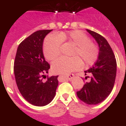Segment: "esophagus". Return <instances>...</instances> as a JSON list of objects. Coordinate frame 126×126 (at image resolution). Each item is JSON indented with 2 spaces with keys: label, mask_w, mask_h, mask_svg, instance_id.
I'll return each mask as SVG.
<instances>
[{
  "label": "esophagus",
  "mask_w": 126,
  "mask_h": 126,
  "mask_svg": "<svg viewBox=\"0 0 126 126\" xmlns=\"http://www.w3.org/2000/svg\"><path fill=\"white\" fill-rule=\"evenodd\" d=\"M74 77V74H69V75H66V76L65 77V78H66V79L68 80H70Z\"/></svg>",
  "instance_id": "1"
}]
</instances>
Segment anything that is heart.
<instances>
[{
  "label": "heart",
  "instance_id": "heart-1",
  "mask_svg": "<svg viewBox=\"0 0 126 126\" xmlns=\"http://www.w3.org/2000/svg\"><path fill=\"white\" fill-rule=\"evenodd\" d=\"M62 42L74 46L71 52V58L60 57L52 62V71L55 74H68L72 71L82 66V62L85 66L94 64L99 56L97 45L91 42L85 33L79 30H72L48 35L43 44V52L45 58L52 61L60 54Z\"/></svg>",
  "mask_w": 126,
  "mask_h": 126
}]
</instances>
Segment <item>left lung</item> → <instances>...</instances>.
<instances>
[{
    "mask_svg": "<svg viewBox=\"0 0 126 126\" xmlns=\"http://www.w3.org/2000/svg\"><path fill=\"white\" fill-rule=\"evenodd\" d=\"M94 38L99 48L98 58L93 67L85 71L89 73L90 81L86 82L77 95L87 105H96L102 102L113 89L117 72V62L114 53L107 40L95 32L87 29ZM89 76L86 77V79Z\"/></svg>",
    "mask_w": 126,
    "mask_h": 126,
    "instance_id": "obj_1",
    "label": "left lung"
}]
</instances>
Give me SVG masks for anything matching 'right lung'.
Listing matches in <instances>:
<instances>
[{
  "label": "right lung",
  "instance_id": "1",
  "mask_svg": "<svg viewBox=\"0 0 126 126\" xmlns=\"http://www.w3.org/2000/svg\"><path fill=\"white\" fill-rule=\"evenodd\" d=\"M52 30H38L23 40L17 47L14 63V73L17 88L30 104L42 107L49 103L56 94L58 77H42L50 65L45 60L42 51L44 39Z\"/></svg>",
  "mask_w": 126,
  "mask_h": 126
}]
</instances>
